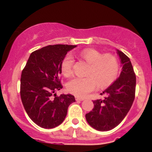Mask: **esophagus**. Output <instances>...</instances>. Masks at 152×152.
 <instances>
[{"instance_id":"1","label":"esophagus","mask_w":152,"mask_h":152,"mask_svg":"<svg viewBox=\"0 0 152 152\" xmlns=\"http://www.w3.org/2000/svg\"><path fill=\"white\" fill-rule=\"evenodd\" d=\"M76 101H83V100H84V99L80 98V97H76Z\"/></svg>"}]
</instances>
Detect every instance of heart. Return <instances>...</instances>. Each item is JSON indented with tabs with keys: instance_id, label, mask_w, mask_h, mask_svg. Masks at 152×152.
Masks as SVG:
<instances>
[{
	"instance_id": "1",
	"label": "heart",
	"mask_w": 152,
	"mask_h": 152,
	"mask_svg": "<svg viewBox=\"0 0 152 152\" xmlns=\"http://www.w3.org/2000/svg\"><path fill=\"white\" fill-rule=\"evenodd\" d=\"M81 58L89 64L86 71V77H74L66 83L67 90L76 96L85 97L97 86L104 88L112 84L118 77L119 63L112 53L103 54L95 49H85L78 53ZM74 59L68 53L63 58L61 68L63 74L69 76L72 74Z\"/></svg>"
}]
</instances>
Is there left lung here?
Masks as SVG:
<instances>
[{
	"instance_id": "obj_1",
	"label": "left lung",
	"mask_w": 152,
	"mask_h": 152,
	"mask_svg": "<svg viewBox=\"0 0 152 152\" xmlns=\"http://www.w3.org/2000/svg\"><path fill=\"white\" fill-rule=\"evenodd\" d=\"M122 64L120 76L101 94L104 99L93 101L94 108L86 114V121L95 129L104 132L118 126L129 112L136 91V74L130 59L117 50Z\"/></svg>"
}]
</instances>
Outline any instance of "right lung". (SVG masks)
Instances as JSON below:
<instances>
[{
  "label": "right lung",
  "instance_id": "right-lung-1",
  "mask_svg": "<svg viewBox=\"0 0 152 152\" xmlns=\"http://www.w3.org/2000/svg\"><path fill=\"white\" fill-rule=\"evenodd\" d=\"M76 46L49 45L32 52L23 69L20 94L24 109L38 126L52 129L64 121L68 108L75 102L71 94L57 96L63 88L59 75L67 52Z\"/></svg>",
  "mask_w": 152,
  "mask_h": 152
}]
</instances>
